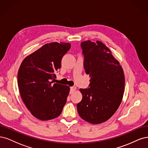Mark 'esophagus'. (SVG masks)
<instances>
[{
	"label": "esophagus",
	"mask_w": 148,
	"mask_h": 148,
	"mask_svg": "<svg viewBox=\"0 0 148 148\" xmlns=\"http://www.w3.org/2000/svg\"><path fill=\"white\" fill-rule=\"evenodd\" d=\"M75 89H76V87L75 86L71 87H70V93H73V92L74 91V90H75Z\"/></svg>",
	"instance_id": "1"
}]
</instances>
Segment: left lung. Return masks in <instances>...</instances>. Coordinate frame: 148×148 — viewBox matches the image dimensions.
<instances>
[{"instance_id":"left-lung-1","label":"left lung","mask_w":148,"mask_h":148,"mask_svg":"<svg viewBox=\"0 0 148 148\" xmlns=\"http://www.w3.org/2000/svg\"><path fill=\"white\" fill-rule=\"evenodd\" d=\"M85 73L90 77L87 88H80L82 99L77 104L80 117L93 124L108 121L120 106L125 77L119 61L101 42H81Z\"/></svg>"}]
</instances>
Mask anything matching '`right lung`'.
Listing matches in <instances>:
<instances>
[{
    "label": "right lung",
    "mask_w": 148,
    "mask_h": 148,
    "mask_svg": "<svg viewBox=\"0 0 148 148\" xmlns=\"http://www.w3.org/2000/svg\"><path fill=\"white\" fill-rule=\"evenodd\" d=\"M71 48L69 43L45 44L22 62L18 73L21 98L35 117L47 121L58 117L67 101L69 87L53 84L62 58Z\"/></svg>",
    "instance_id": "obj_1"
}]
</instances>
